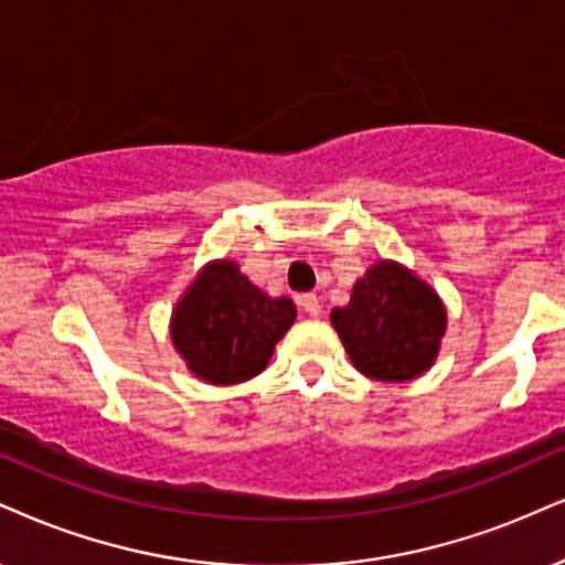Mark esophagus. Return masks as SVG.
<instances>
[{"mask_svg": "<svg viewBox=\"0 0 565 565\" xmlns=\"http://www.w3.org/2000/svg\"><path fill=\"white\" fill-rule=\"evenodd\" d=\"M298 303H301V309L306 311L309 317H319L322 315V306H319V298L315 294H306L298 298Z\"/></svg>", "mask_w": 565, "mask_h": 565, "instance_id": "1", "label": "esophagus"}]
</instances>
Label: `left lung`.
<instances>
[{
    "mask_svg": "<svg viewBox=\"0 0 565 565\" xmlns=\"http://www.w3.org/2000/svg\"><path fill=\"white\" fill-rule=\"evenodd\" d=\"M332 327L361 374L408 382L435 364L448 315L440 296L398 262L382 259L356 280Z\"/></svg>",
    "mask_w": 565,
    "mask_h": 565,
    "instance_id": "left-lung-1",
    "label": "left lung"
}]
</instances>
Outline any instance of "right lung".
<instances>
[{
    "label": "right lung",
    "instance_id": "right-lung-1",
    "mask_svg": "<svg viewBox=\"0 0 565 565\" xmlns=\"http://www.w3.org/2000/svg\"><path fill=\"white\" fill-rule=\"evenodd\" d=\"M296 322L290 298H271L256 288L238 264L209 262L188 285L170 335L175 351L209 385H238L269 364L277 340Z\"/></svg>",
    "mask_w": 565,
    "mask_h": 565
}]
</instances>
